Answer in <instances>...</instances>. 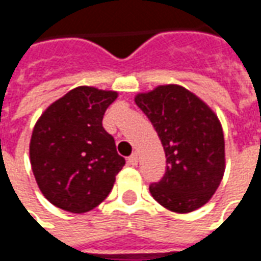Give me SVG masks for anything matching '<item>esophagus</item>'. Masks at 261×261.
<instances>
[{"instance_id":"34e87169","label":"esophagus","mask_w":261,"mask_h":261,"mask_svg":"<svg viewBox=\"0 0 261 261\" xmlns=\"http://www.w3.org/2000/svg\"><path fill=\"white\" fill-rule=\"evenodd\" d=\"M127 162H128V165H131V166H136V165L138 164V155H137L136 152L131 153L130 156H128V159H127Z\"/></svg>"}]
</instances>
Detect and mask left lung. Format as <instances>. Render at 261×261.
<instances>
[{"label": "left lung", "mask_w": 261, "mask_h": 261, "mask_svg": "<svg viewBox=\"0 0 261 261\" xmlns=\"http://www.w3.org/2000/svg\"><path fill=\"white\" fill-rule=\"evenodd\" d=\"M136 103L152 123L166 156L164 177L149 186L156 201L173 213L202 207L225 172V141L217 114L180 85L138 93Z\"/></svg>", "instance_id": "8db88e82"}]
</instances>
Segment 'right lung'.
<instances>
[{
  "mask_svg": "<svg viewBox=\"0 0 261 261\" xmlns=\"http://www.w3.org/2000/svg\"><path fill=\"white\" fill-rule=\"evenodd\" d=\"M117 92L78 86L51 103L35 124L31 165L43 196L68 213H88L113 189L125 159L103 128Z\"/></svg>",
  "mask_w": 261,
  "mask_h": 261,
  "instance_id": "1",
  "label": "right lung"
}]
</instances>
